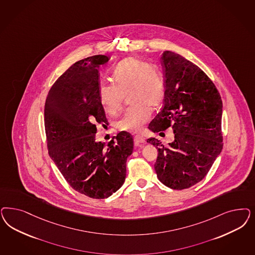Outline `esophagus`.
Wrapping results in <instances>:
<instances>
[{"label": "esophagus", "instance_id": "34e87169", "mask_svg": "<svg viewBox=\"0 0 255 255\" xmlns=\"http://www.w3.org/2000/svg\"><path fill=\"white\" fill-rule=\"evenodd\" d=\"M134 141H135L136 145H139L140 143H143L145 141V139L142 136H140V135H136L134 137Z\"/></svg>", "mask_w": 255, "mask_h": 255}]
</instances>
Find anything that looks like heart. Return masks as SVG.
<instances>
[{"instance_id": "1", "label": "heart", "mask_w": 255, "mask_h": 255, "mask_svg": "<svg viewBox=\"0 0 255 255\" xmlns=\"http://www.w3.org/2000/svg\"><path fill=\"white\" fill-rule=\"evenodd\" d=\"M115 82L99 83L100 103L109 115L118 114L125 97L129 104L117 121L119 130L139 132L150 119V111L158 106L164 98V77L155 64H148L138 57H128L120 62L114 70Z\"/></svg>"}]
</instances>
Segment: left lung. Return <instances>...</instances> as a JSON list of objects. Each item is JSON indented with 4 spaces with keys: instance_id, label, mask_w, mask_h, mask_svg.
<instances>
[{
    "instance_id": "obj_1",
    "label": "left lung",
    "mask_w": 255,
    "mask_h": 255,
    "mask_svg": "<svg viewBox=\"0 0 255 255\" xmlns=\"http://www.w3.org/2000/svg\"><path fill=\"white\" fill-rule=\"evenodd\" d=\"M164 107L149 124L153 132L172 128L174 140L164 146L150 138L158 154V180L173 189H189L205 178L222 152V101L213 82L199 67L173 51L162 54Z\"/></svg>"
}]
</instances>
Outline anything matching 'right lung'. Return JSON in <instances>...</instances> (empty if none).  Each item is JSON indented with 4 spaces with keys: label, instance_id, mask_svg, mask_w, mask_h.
Wrapping results in <instances>:
<instances>
[{
    "label": "right lung",
    "instance_id": "add662e5",
    "mask_svg": "<svg viewBox=\"0 0 255 255\" xmlns=\"http://www.w3.org/2000/svg\"><path fill=\"white\" fill-rule=\"evenodd\" d=\"M105 55L76 62L49 89L44 110L48 152L69 186L93 199H105L122 187L133 138L119 132L108 147L96 141L97 124H107L99 100L100 65Z\"/></svg>",
    "mask_w": 255,
    "mask_h": 255
}]
</instances>
